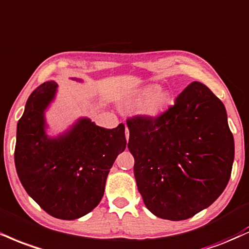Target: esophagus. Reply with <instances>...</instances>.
Segmentation results:
<instances>
[{
	"instance_id": "1",
	"label": "esophagus",
	"mask_w": 249,
	"mask_h": 249,
	"mask_svg": "<svg viewBox=\"0 0 249 249\" xmlns=\"http://www.w3.org/2000/svg\"><path fill=\"white\" fill-rule=\"evenodd\" d=\"M125 137H126V140H128V137H130V133H128V128L126 127V130H125Z\"/></svg>"
}]
</instances>
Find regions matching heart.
I'll return each instance as SVG.
<instances>
[{
  "label": "heart",
  "mask_w": 249,
  "mask_h": 249,
  "mask_svg": "<svg viewBox=\"0 0 249 249\" xmlns=\"http://www.w3.org/2000/svg\"><path fill=\"white\" fill-rule=\"evenodd\" d=\"M138 101L143 102L142 112L147 116H158L166 109L170 102V96L167 91L161 90L157 85H151L142 88L138 94Z\"/></svg>",
  "instance_id": "b5f03b06"
}]
</instances>
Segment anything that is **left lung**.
Returning <instances> with one entry per match:
<instances>
[{
  "instance_id": "8db88e82",
  "label": "left lung",
  "mask_w": 249,
  "mask_h": 249,
  "mask_svg": "<svg viewBox=\"0 0 249 249\" xmlns=\"http://www.w3.org/2000/svg\"><path fill=\"white\" fill-rule=\"evenodd\" d=\"M126 124L138 190L157 217L188 219L226 188L234 139L223 102L205 85L195 81L166 111Z\"/></svg>"
}]
</instances>
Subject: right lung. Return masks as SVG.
I'll use <instances>...</instances> for the list:
<instances>
[{
	"label": "right lung",
	"mask_w": 249,
	"mask_h": 249,
	"mask_svg": "<svg viewBox=\"0 0 249 249\" xmlns=\"http://www.w3.org/2000/svg\"><path fill=\"white\" fill-rule=\"evenodd\" d=\"M54 81L36 88L17 124L15 164L24 189L47 213L71 220L101 202L107 176L126 147L125 126H97L81 118L58 138L45 133L44 111L54 98Z\"/></svg>",
	"instance_id": "obj_1"
}]
</instances>
